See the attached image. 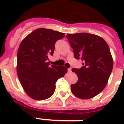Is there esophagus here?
I'll return each mask as SVG.
<instances>
[{
	"instance_id": "34e87169",
	"label": "esophagus",
	"mask_w": 124,
	"mask_h": 124,
	"mask_svg": "<svg viewBox=\"0 0 124 124\" xmlns=\"http://www.w3.org/2000/svg\"><path fill=\"white\" fill-rule=\"evenodd\" d=\"M68 72H69V73H70V72H71V68H69V69H68Z\"/></svg>"
}]
</instances>
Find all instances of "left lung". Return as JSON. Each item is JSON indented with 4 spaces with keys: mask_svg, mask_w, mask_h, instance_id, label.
Listing matches in <instances>:
<instances>
[{
    "mask_svg": "<svg viewBox=\"0 0 124 124\" xmlns=\"http://www.w3.org/2000/svg\"><path fill=\"white\" fill-rule=\"evenodd\" d=\"M66 37L73 49L74 57L83 62L80 69H72L78 77L77 82L71 85L72 93L82 99L93 98L105 88L113 70L109 46L102 37L93 34H67Z\"/></svg>",
    "mask_w": 124,
    "mask_h": 124,
    "instance_id": "8db88e82",
    "label": "left lung"
}]
</instances>
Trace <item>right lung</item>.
<instances>
[{"label": "right lung", "mask_w": 124, "mask_h": 124, "mask_svg": "<svg viewBox=\"0 0 124 124\" xmlns=\"http://www.w3.org/2000/svg\"><path fill=\"white\" fill-rule=\"evenodd\" d=\"M64 33L39 28L20 43L17 51L16 71L24 91L34 100H43L52 96L58 78L68 72L64 66L51 65L48 56L54 53V44Z\"/></svg>", "instance_id": "right-lung-1"}]
</instances>
